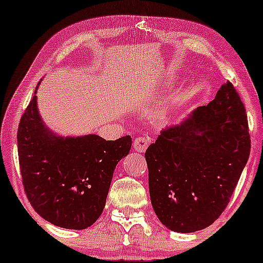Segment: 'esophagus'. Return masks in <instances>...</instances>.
I'll list each match as a JSON object with an SVG mask.
<instances>
[{
    "instance_id": "34e87169",
    "label": "esophagus",
    "mask_w": 263,
    "mask_h": 263,
    "mask_svg": "<svg viewBox=\"0 0 263 263\" xmlns=\"http://www.w3.org/2000/svg\"><path fill=\"white\" fill-rule=\"evenodd\" d=\"M151 142V139L148 136H140V138H136L133 142V148H134L136 152H146L147 147H148Z\"/></svg>"
}]
</instances>
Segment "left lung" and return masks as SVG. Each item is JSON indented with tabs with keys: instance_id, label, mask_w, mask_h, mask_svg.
<instances>
[{
	"instance_id": "8db88e82",
	"label": "left lung",
	"mask_w": 263,
	"mask_h": 263,
	"mask_svg": "<svg viewBox=\"0 0 263 263\" xmlns=\"http://www.w3.org/2000/svg\"><path fill=\"white\" fill-rule=\"evenodd\" d=\"M250 154L246 109L231 82L208 105L164 129L145 153L151 202L176 232L213 224L230 202Z\"/></svg>"
}]
</instances>
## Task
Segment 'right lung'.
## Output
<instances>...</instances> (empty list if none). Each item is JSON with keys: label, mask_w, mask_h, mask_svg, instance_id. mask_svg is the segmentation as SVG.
I'll return each instance as SVG.
<instances>
[{"label": "right lung", "mask_w": 263, "mask_h": 263, "mask_svg": "<svg viewBox=\"0 0 263 263\" xmlns=\"http://www.w3.org/2000/svg\"><path fill=\"white\" fill-rule=\"evenodd\" d=\"M35 92L17 129L25 193L34 211L51 224L87 229L105 207L115 167L130 151L132 138L106 141L95 134H53L38 112Z\"/></svg>", "instance_id": "add662e5"}]
</instances>
